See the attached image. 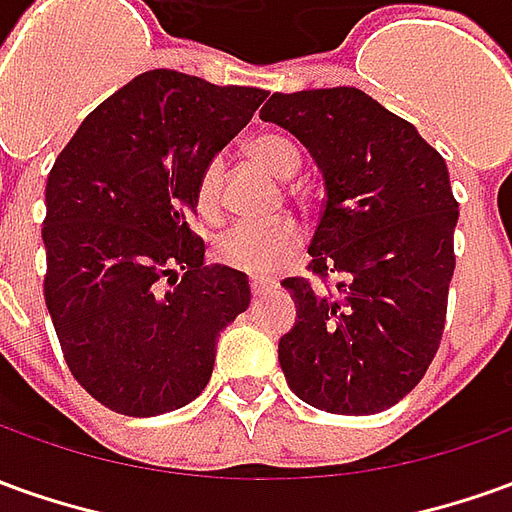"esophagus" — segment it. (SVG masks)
Here are the masks:
<instances>
[{"mask_svg": "<svg viewBox=\"0 0 512 512\" xmlns=\"http://www.w3.org/2000/svg\"><path fill=\"white\" fill-rule=\"evenodd\" d=\"M249 288H252V296H260L263 291H268V282L252 280V285H249Z\"/></svg>", "mask_w": 512, "mask_h": 512, "instance_id": "esophagus-1", "label": "esophagus"}]
</instances>
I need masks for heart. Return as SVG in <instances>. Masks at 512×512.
Here are the masks:
<instances>
[{"mask_svg": "<svg viewBox=\"0 0 512 512\" xmlns=\"http://www.w3.org/2000/svg\"><path fill=\"white\" fill-rule=\"evenodd\" d=\"M255 160L274 177L288 180L296 174L302 157L280 132H263L252 141ZM221 160H210L199 182H196V207L205 219L219 216L221 202ZM305 244V232L293 219H271V221H238L230 230L221 232L216 241V257L224 266L244 271L249 277H271L291 263Z\"/></svg>", "mask_w": 512, "mask_h": 512, "instance_id": "1", "label": "heart"}]
</instances>
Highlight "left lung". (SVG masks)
I'll return each mask as SVG.
<instances>
[{"instance_id": "1", "label": "left lung", "mask_w": 512, "mask_h": 512, "mask_svg": "<svg viewBox=\"0 0 512 512\" xmlns=\"http://www.w3.org/2000/svg\"><path fill=\"white\" fill-rule=\"evenodd\" d=\"M260 119L288 130L321 171L307 252L335 291L288 277L296 321L280 338L291 391L338 416L388 410L438 352L455 274L449 169L410 121L357 88L271 94Z\"/></svg>"}]
</instances>
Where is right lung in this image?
<instances>
[{"label":"right lung","mask_w":512,"mask_h":512,"mask_svg":"<svg viewBox=\"0 0 512 512\" xmlns=\"http://www.w3.org/2000/svg\"><path fill=\"white\" fill-rule=\"evenodd\" d=\"M266 91L155 69L105 99L46 180V310L74 380L121 416L180 410L205 391L219 332L249 277L205 266L191 230L199 174Z\"/></svg>","instance_id":"right-lung-1"}]
</instances>
